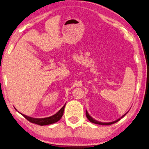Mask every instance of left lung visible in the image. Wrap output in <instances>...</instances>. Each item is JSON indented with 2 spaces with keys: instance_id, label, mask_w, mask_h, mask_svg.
Instances as JSON below:
<instances>
[{
  "instance_id": "8db88e82",
  "label": "left lung",
  "mask_w": 149,
  "mask_h": 149,
  "mask_svg": "<svg viewBox=\"0 0 149 149\" xmlns=\"http://www.w3.org/2000/svg\"><path fill=\"white\" fill-rule=\"evenodd\" d=\"M125 114H126V113H125ZM125 114H124L123 116L121 117V118H123V117L125 116ZM86 117H87V118H88V119L90 120L91 122V123H95V124H98V125H111V124H113V123H116L117 121H118V120H119L120 118H118V120H115V121H113V122H110V123H101V122H99V121H97V120H94L93 118H92L91 116H90V115L88 114V113L87 112V111H86Z\"/></svg>"
}]
</instances>
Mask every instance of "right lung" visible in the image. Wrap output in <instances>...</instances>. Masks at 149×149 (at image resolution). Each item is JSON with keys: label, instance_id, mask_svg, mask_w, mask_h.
<instances>
[{"label": "right lung", "instance_id": "right-lung-1", "mask_svg": "<svg viewBox=\"0 0 149 149\" xmlns=\"http://www.w3.org/2000/svg\"><path fill=\"white\" fill-rule=\"evenodd\" d=\"M65 105L63 107L61 108V109L59 110L56 113V114H54L53 116L50 117H47V118H32V117H30V116H26V115L22 114H22L24 118H26V119L29 120V121L31 122V123L37 124V125H49V124L56 123V122L58 121V120L61 119V117L63 116V114Z\"/></svg>", "mask_w": 149, "mask_h": 149}]
</instances>
